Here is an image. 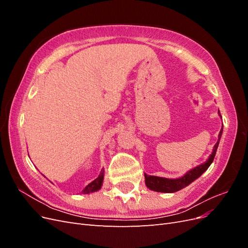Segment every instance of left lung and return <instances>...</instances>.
Here are the masks:
<instances>
[{
  "mask_svg": "<svg viewBox=\"0 0 248 248\" xmlns=\"http://www.w3.org/2000/svg\"><path fill=\"white\" fill-rule=\"evenodd\" d=\"M218 115L221 118L220 112L218 110ZM223 127V126H222ZM222 127L219 131L218 134V140H217V142L213 147V152L212 154L209 156V158L204 162L200 164V166L191 169L186 172L185 175L182 177L177 178V179H169V178H163V177H157V176H150L145 174V182L148 188L150 190L157 191V192H166V193H172L181 190L184 187L188 186L190 183H192L194 180H197L199 177L202 176V172H205L208 168L210 167L214 160V157L217 151V148H218L219 145V140L221 139V134H222Z\"/></svg>",
  "mask_w": 248,
  "mask_h": 248,
  "instance_id": "8db88e82",
  "label": "left lung"
}]
</instances>
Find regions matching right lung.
<instances>
[{"label":"right lung","mask_w":248,"mask_h":248,"mask_svg":"<svg viewBox=\"0 0 248 248\" xmlns=\"http://www.w3.org/2000/svg\"><path fill=\"white\" fill-rule=\"evenodd\" d=\"M103 178H104V169L101 170L99 176L97 177L94 181H92L91 183H89L84 189H82L81 193L84 194H88V193H91V192H95V191H98L101 186H102V182H103Z\"/></svg>","instance_id":"obj_1"}]
</instances>
